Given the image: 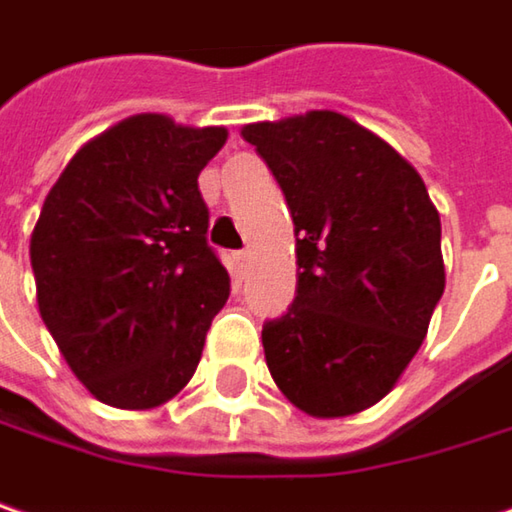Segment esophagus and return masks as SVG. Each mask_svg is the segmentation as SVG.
I'll use <instances>...</instances> for the list:
<instances>
[{"label":"esophagus","mask_w":512,"mask_h":512,"mask_svg":"<svg viewBox=\"0 0 512 512\" xmlns=\"http://www.w3.org/2000/svg\"><path fill=\"white\" fill-rule=\"evenodd\" d=\"M234 263H237V269H240V272H246V269H249V263H252V252H249V249L237 252V255H234Z\"/></svg>","instance_id":"1"}]
</instances>
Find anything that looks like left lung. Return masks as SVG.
<instances>
[{
	"mask_svg": "<svg viewBox=\"0 0 512 512\" xmlns=\"http://www.w3.org/2000/svg\"><path fill=\"white\" fill-rule=\"evenodd\" d=\"M295 223L298 286L263 324L269 374L313 417L379 403L420 350L446 286L420 173L339 112L246 124Z\"/></svg>",
	"mask_w": 512,
	"mask_h": 512,
	"instance_id": "left-lung-1",
	"label": "left lung"
}]
</instances>
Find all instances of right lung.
<instances>
[{
	"label": "right lung",
	"instance_id": "obj_1",
	"mask_svg": "<svg viewBox=\"0 0 512 512\" xmlns=\"http://www.w3.org/2000/svg\"><path fill=\"white\" fill-rule=\"evenodd\" d=\"M226 138L133 115L83 144L43 202L31 234L40 316L106 406L176 397L228 301L196 182Z\"/></svg>",
	"mask_w": 512,
	"mask_h": 512
}]
</instances>
